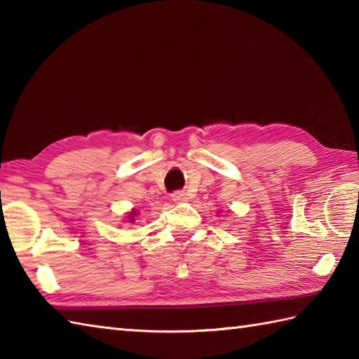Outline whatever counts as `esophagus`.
I'll use <instances>...</instances> for the list:
<instances>
[{
  "instance_id": "34e87169",
  "label": "esophagus",
  "mask_w": 359,
  "mask_h": 359,
  "mask_svg": "<svg viewBox=\"0 0 359 359\" xmlns=\"http://www.w3.org/2000/svg\"><path fill=\"white\" fill-rule=\"evenodd\" d=\"M187 194L184 193V191H174L172 194H171V199L174 201V202H184L187 197H185Z\"/></svg>"
}]
</instances>
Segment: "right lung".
Masks as SVG:
<instances>
[{
    "instance_id": "add662e5",
    "label": "right lung",
    "mask_w": 359,
    "mask_h": 359,
    "mask_svg": "<svg viewBox=\"0 0 359 359\" xmlns=\"http://www.w3.org/2000/svg\"><path fill=\"white\" fill-rule=\"evenodd\" d=\"M137 215H139V211H137V210H133L131 212H129V216H128V222H135V216Z\"/></svg>"
}]
</instances>
